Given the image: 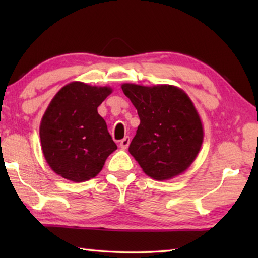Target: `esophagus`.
Masks as SVG:
<instances>
[{
  "mask_svg": "<svg viewBox=\"0 0 258 258\" xmlns=\"http://www.w3.org/2000/svg\"><path fill=\"white\" fill-rule=\"evenodd\" d=\"M130 142H131V139L130 137H125L123 140H121L120 143H119V147L121 148V149H127L128 146H130Z\"/></svg>",
  "mask_w": 258,
  "mask_h": 258,
  "instance_id": "obj_1",
  "label": "esophagus"
}]
</instances>
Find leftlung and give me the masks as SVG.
I'll use <instances>...</instances> for the list:
<instances>
[{"instance_id": "obj_1", "label": "left lung", "mask_w": 258, "mask_h": 258, "mask_svg": "<svg viewBox=\"0 0 258 258\" xmlns=\"http://www.w3.org/2000/svg\"><path fill=\"white\" fill-rule=\"evenodd\" d=\"M140 118L128 151L147 175L164 181L178 175L197 157L204 132L190 98L171 85H121Z\"/></svg>"}]
</instances>
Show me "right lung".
<instances>
[{"instance_id":"1","label":"right lung","mask_w":258,"mask_h":258,"mask_svg":"<svg viewBox=\"0 0 258 258\" xmlns=\"http://www.w3.org/2000/svg\"><path fill=\"white\" fill-rule=\"evenodd\" d=\"M110 87L73 82L52 99L40 126L42 150L50 167L63 178L84 182L97 176L117 149L98 107Z\"/></svg>"}]
</instances>
